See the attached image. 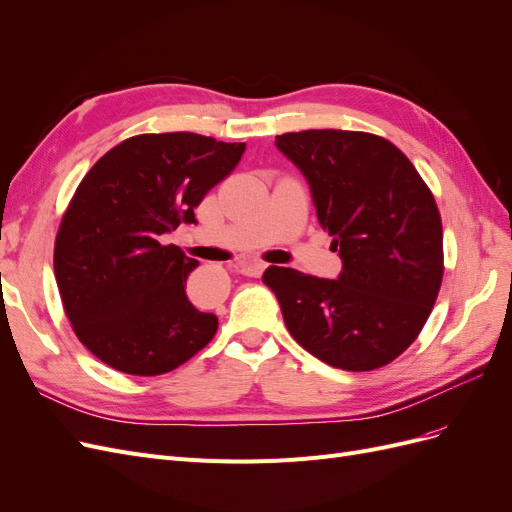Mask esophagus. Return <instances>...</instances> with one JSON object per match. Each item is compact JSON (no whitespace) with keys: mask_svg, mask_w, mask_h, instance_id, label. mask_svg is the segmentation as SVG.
Masks as SVG:
<instances>
[{"mask_svg":"<svg viewBox=\"0 0 512 512\" xmlns=\"http://www.w3.org/2000/svg\"><path fill=\"white\" fill-rule=\"evenodd\" d=\"M265 269H267V262H260V260H245L237 265V271L247 277H260Z\"/></svg>","mask_w":512,"mask_h":512,"instance_id":"34e87169","label":"esophagus"}]
</instances>
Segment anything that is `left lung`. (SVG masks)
Segmentation results:
<instances>
[{
	"mask_svg": "<svg viewBox=\"0 0 512 512\" xmlns=\"http://www.w3.org/2000/svg\"><path fill=\"white\" fill-rule=\"evenodd\" d=\"M312 188L318 224L344 269L337 280L269 267L262 275L290 335L346 371L389 365L423 331L444 275L431 190L391 141L369 132L303 130L275 141Z\"/></svg>",
	"mask_w": 512,
	"mask_h": 512,
	"instance_id": "1",
	"label": "left lung"
}]
</instances>
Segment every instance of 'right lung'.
<instances>
[{
	"mask_svg": "<svg viewBox=\"0 0 512 512\" xmlns=\"http://www.w3.org/2000/svg\"><path fill=\"white\" fill-rule=\"evenodd\" d=\"M245 143L194 132L138 134L89 168L61 215L53 267L79 342L123 374L160 376L190 361L218 331L185 280L198 267L160 243L239 164Z\"/></svg>",
	"mask_w": 512,
	"mask_h": 512,
	"instance_id": "right-lung-1",
	"label": "right lung"
}]
</instances>
